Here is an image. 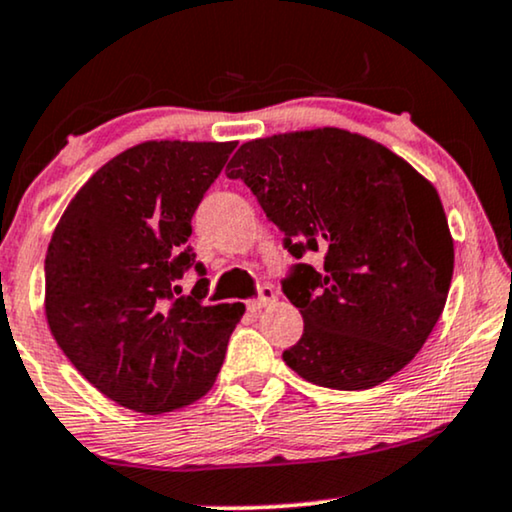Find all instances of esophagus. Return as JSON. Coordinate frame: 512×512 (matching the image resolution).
Segmentation results:
<instances>
[{"mask_svg":"<svg viewBox=\"0 0 512 512\" xmlns=\"http://www.w3.org/2000/svg\"><path fill=\"white\" fill-rule=\"evenodd\" d=\"M257 293H260V295H257L255 300H248V309H250L252 314H260L262 309L267 307V304H271V302L276 300V290L271 288V286H262L260 290H257Z\"/></svg>","mask_w":512,"mask_h":512,"instance_id":"obj_1","label":"esophagus"}]
</instances>
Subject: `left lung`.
I'll use <instances>...</instances> for the list:
<instances>
[{
  "label": "left lung",
  "instance_id": "1",
  "mask_svg": "<svg viewBox=\"0 0 512 512\" xmlns=\"http://www.w3.org/2000/svg\"><path fill=\"white\" fill-rule=\"evenodd\" d=\"M243 179L283 231L295 264L283 293L304 333L283 361L309 383L368 390L420 352L449 295L454 238L435 186L378 141L338 127L248 141Z\"/></svg>",
  "mask_w": 512,
  "mask_h": 512
}]
</instances>
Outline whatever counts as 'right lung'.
I'll return each instance as SVG.
<instances>
[{"label": "right lung", "mask_w": 512, "mask_h": 512, "mask_svg": "<svg viewBox=\"0 0 512 512\" xmlns=\"http://www.w3.org/2000/svg\"><path fill=\"white\" fill-rule=\"evenodd\" d=\"M236 141H144L89 177L44 260L49 331L77 371L125 409L158 416L215 385L245 304L189 295L191 217Z\"/></svg>", "instance_id": "right-lung-1"}]
</instances>
